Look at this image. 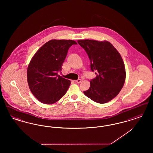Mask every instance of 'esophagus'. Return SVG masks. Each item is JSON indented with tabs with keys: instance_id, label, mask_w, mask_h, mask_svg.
<instances>
[{
	"instance_id": "1",
	"label": "esophagus",
	"mask_w": 153,
	"mask_h": 153,
	"mask_svg": "<svg viewBox=\"0 0 153 153\" xmlns=\"http://www.w3.org/2000/svg\"><path fill=\"white\" fill-rule=\"evenodd\" d=\"M75 82H76V83H79H79H80V82H81V79H78L77 80H76Z\"/></svg>"
}]
</instances>
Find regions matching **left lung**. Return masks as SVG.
<instances>
[{
	"mask_svg": "<svg viewBox=\"0 0 153 153\" xmlns=\"http://www.w3.org/2000/svg\"><path fill=\"white\" fill-rule=\"evenodd\" d=\"M77 42L88 56L91 70L96 72V77L90 81V88L84 94L98 103L111 101L119 94L125 82L126 70L121 56L108 41Z\"/></svg>",
	"mask_w": 153,
	"mask_h": 153,
	"instance_id": "1",
	"label": "left lung"
}]
</instances>
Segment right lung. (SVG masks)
Masks as SVG:
<instances>
[{
  "label": "right lung",
  "mask_w": 153,
  "mask_h": 153,
  "mask_svg": "<svg viewBox=\"0 0 153 153\" xmlns=\"http://www.w3.org/2000/svg\"><path fill=\"white\" fill-rule=\"evenodd\" d=\"M73 40L48 41L36 51L27 71L30 89L39 102L51 104L65 95L70 80L58 75L69 48L77 45Z\"/></svg>",
  "instance_id": "add662e5"
}]
</instances>
